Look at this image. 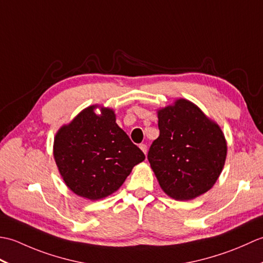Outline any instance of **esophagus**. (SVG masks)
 Wrapping results in <instances>:
<instances>
[{
    "instance_id": "obj_1",
    "label": "esophagus",
    "mask_w": 263,
    "mask_h": 263,
    "mask_svg": "<svg viewBox=\"0 0 263 263\" xmlns=\"http://www.w3.org/2000/svg\"><path fill=\"white\" fill-rule=\"evenodd\" d=\"M139 147H140V149L142 150V153H143L144 155H147V152H148V150H147V146H146V144L142 143V144H140V146H139Z\"/></svg>"
}]
</instances>
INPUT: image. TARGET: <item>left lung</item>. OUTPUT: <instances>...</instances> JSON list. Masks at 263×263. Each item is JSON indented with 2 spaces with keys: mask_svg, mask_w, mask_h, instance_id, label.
I'll list each match as a JSON object with an SVG mask.
<instances>
[{
  "mask_svg": "<svg viewBox=\"0 0 263 263\" xmlns=\"http://www.w3.org/2000/svg\"><path fill=\"white\" fill-rule=\"evenodd\" d=\"M157 115L160 133L149 149L148 160L161 190L178 201L209 191L227 156L220 126L184 98L159 108Z\"/></svg>",
  "mask_w": 263,
  "mask_h": 263,
  "instance_id": "1",
  "label": "left lung"
}]
</instances>
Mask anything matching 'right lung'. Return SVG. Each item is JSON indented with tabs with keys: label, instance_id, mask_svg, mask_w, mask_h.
<instances>
[{
	"label": "right lung",
	"instance_id": "obj_1",
	"mask_svg": "<svg viewBox=\"0 0 263 263\" xmlns=\"http://www.w3.org/2000/svg\"><path fill=\"white\" fill-rule=\"evenodd\" d=\"M53 155L66 186L91 201L116 192L133 167L146 158L116 124L114 109L98 105L82 109L59 128Z\"/></svg>",
	"mask_w": 263,
	"mask_h": 263
}]
</instances>
